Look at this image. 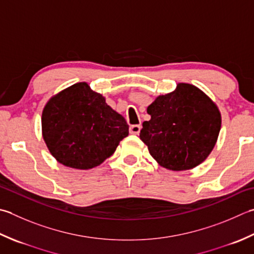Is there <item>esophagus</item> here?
<instances>
[{
	"mask_svg": "<svg viewBox=\"0 0 254 254\" xmlns=\"http://www.w3.org/2000/svg\"><path fill=\"white\" fill-rule=\"evenodd\" d=\"M141 131V126L140 124H134V126L130 127V133L131 134H138Z\"/></svg>",
	"mask_w": 254,
	"mask_h": 254,
	"instance_id": "34e87169",
	"label": "esophagus"
}]
</instances>
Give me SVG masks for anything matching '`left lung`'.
I'll return each mask as SVG.
<instances>
[{"instance_id":"obj_1","label":"left lung","mask_w":254,"mask_h":254,"mask_svg":"<svg viewBox=\"0 0 254 254\" xmlns=\"http://www.w3.org/2000/svg\"><path fill=\"white\" fill-rule=\"evenodd\" d=\"M140 138L152 157L171 171H187L206 160L217 142L221 116L200 89L178 83L175 91L158 96L147 107Z\"/></svg>"}]
</instances>
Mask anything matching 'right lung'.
<instances>
[{"label":"right lung","mask_w":254,"mask_h":254,"mask_svg":"<svg viewBox=\"0 0 254 254\" xmlns=\"http://www.w3.org/2000/svg\"><path fill=\"white\" fill-rule=\"evenodd\" d=\"M49 152L63 165L89 170L110 157L128 135L121 114L86 82L74 83L51 98L42 114Z\"/></svg>","instance_id":"right-lung-1"}]
</instances>
